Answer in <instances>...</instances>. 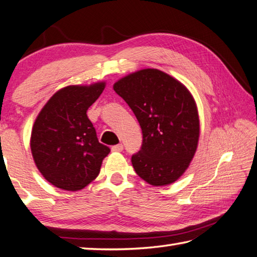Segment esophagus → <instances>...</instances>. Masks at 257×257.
I'll return each instance as SVG.
<instances>
[{
    "label": "esophagus",
    "instance_id": "34e87169",
    "mask_svg": "<svg viewBox=\"0 0 257 257\" xmlns=\"http://www.w3.org/2000/svg\"><path fill=\"white\" fill-rule=\"evenodd\" d=\"M123 151V145L122 144H116L112 147V152H122Z\"/></svg>",
    "mask_w": 257,
    "mask_h": 257
}]
</instances>
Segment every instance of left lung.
I'll return each mask as SVG.
<instances>
[{"instance_id":"obj_1","label":"left lung","mask_w":257,"mask_h":257,"mask_svg":"<svg viewBox=\"0 0 257 257\" xmlns=\"http://www.w3.org/2000/svg\"><path fill=\"white\" fill-rule=\"evenodd\" d=\"M114 90L142 128V148L132 157L135 172L156 187L176 182L190 164L200 134L195 98L164 71L141 69L118 79Z\"/></svg>"}]
</instances>
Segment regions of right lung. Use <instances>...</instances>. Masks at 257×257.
<instances>
[{
    "label": "right lung",
    "mask_w": 257,
    "mask_h": 257,
    "mask_svg": "<svg viewBox=\"0 0 257 257\" xmlns=\"http://www.w3.org/2000/svg\"><path fill=\"white\" fill-rule=\"evenodd\" d=\"M106 83L70 85L53 94L33 124L30 148L38 170L57 188L78 191L97 178L110 152L98 142L87 109Z\"/></svg>",
    "instance_id": "add662e5"
}]
</instances>
